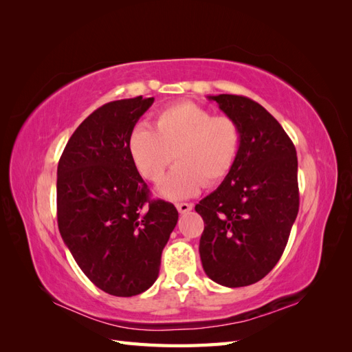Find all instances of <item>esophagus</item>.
<instances>
[{
  "label": "esophagus",
  "mask_w": 352,
  "mask_h": 352,
  "mask_svg": "<svg viewBox=\"0 0 352 352\" xmlns=\"http://www.w3.org/2000/svg\"><path fill=\"white\" fill-rule=\"evenodd\" d=\"M176 207H177V210H179V212H188V211H190L192 210V204H190V202H179V204H176Z\"/></svg>",
  "instance_id": "34e87169"
}]
</instances>
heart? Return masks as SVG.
<instances>
[{"label":"heart","instance_id":"b5f03b06","mask_svg":"<svg viewBox=\"0 0 352 352\" xmlns=\"http://www.w3.org/2000/svg\"><path fill=\"white\" fill-rule=\"evenodd\" d=\"M241 129L229 116H212L201 105L184 101L158 111L153 131L138 126L127 151L145 180L162 182L173 158L177 166L160 186L167 199L197 195L204 185L220 184L236 163Z\"/></svg>","mask_w":352,"mask_h":352}]
</instances>
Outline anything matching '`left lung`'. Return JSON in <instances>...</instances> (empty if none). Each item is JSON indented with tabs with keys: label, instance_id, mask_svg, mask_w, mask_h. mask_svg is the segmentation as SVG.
Here are the masks:
<instances>
[{
	"label": "left lung",
	"instance_id": "1",
	"mask_svg": "<svg viewBox=\"0 0 352 352\" xmlns=\"http://www.w3.org/2000/svg\"><path fill=\"white\" fill-rule=\"evenodd\" d=\"M208 100L236 120L241 148L221 185L199 201V257L211 280L228 287L261 280L280 260L300 208L298 160L289 136L263 105L242 95Z\"/></svg>",
	"mask_w": 352,
	"mask_h": 352
}]
</instances>
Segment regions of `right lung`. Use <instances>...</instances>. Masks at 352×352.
I'll return each instance as SVG.
<instances>
[{
  "label": "right lung",
  "mask_w": 352,
  "mask_h": 352,
  "mask_svg": "<svg viewBox=\"0 0 352 352\" xmlns=\"http://www.w3.org/2000/svg\"><path fill=\"white\" fill-rule=\"evenodd\" d=\"M154 98L104 104L85 119L57 168L60 235L74 261L101 291L145 292L158 278L177 210L151 199L127 151V140Z\"/></svg>",
  "instance_id": "add662e5"
}]
</instances>
